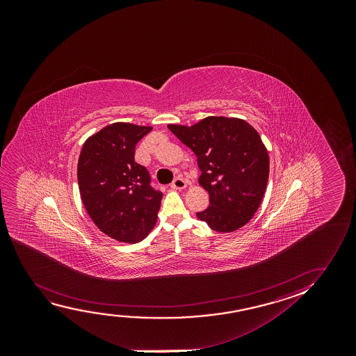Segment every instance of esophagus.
<instances>
[{"mask_svg": "<svg viewBox=\"0 0 356 356\" xmlns=\"http://www.w3.org/2000/svg\"><path fill=\"white\" fill-rule=\"evenodd\" d=\"M186 186H187V182L182 177H176L175 180L172 181V184H171V187L175 188V190H184Z\"/></svg>", "mask_w": 356, "mask_h": 356, "instance_id": "34e87169", "label": "esophagus"}]
</instances>
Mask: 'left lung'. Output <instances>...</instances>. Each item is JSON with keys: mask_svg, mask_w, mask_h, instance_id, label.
<instances>
[{"mask_svg": "<svg viewBox=\"0 0 356 356\" xmlns=\"http://www.w3.org/2000/svg\"><path fill=\"white\" fill-rule=\"evenodd\" d=\"M168 127L195 152L200 185L209 193V207L197 218L216 232L241 229L258 210L268 186L270 161L258 131L243 119L226 117Z\"/></svg>", "mask_w": 356, "mask_h": 356, "instance_id": "left-lung-1", "label": "left lung"}]
</instances>
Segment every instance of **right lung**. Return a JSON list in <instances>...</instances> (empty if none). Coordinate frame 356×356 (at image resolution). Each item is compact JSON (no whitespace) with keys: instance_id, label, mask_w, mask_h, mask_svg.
<instances>
[{"instance_id":"1","label":"right lung","mask_w":356,"mask_h":356,"mask_svg":"<svg viewBox=\"0 0 356 356\" xmlns=\"http://www.w3.org/2000/svg\"><path fill=\"white\" fill-rule=\"evenodd\" d=\"M152 127L114 122L88 137L78 161L83 207L108 237L137 243L154 227L161 191L152 188L145 166L135 161V147Z\"/></svg>"}]
</instances>
